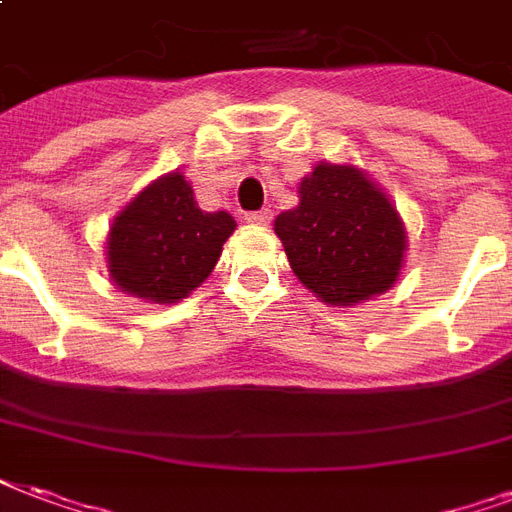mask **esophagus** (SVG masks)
Wrapping results in <instances>:
<instances>
[{
  "instance_id": "esophagus-1",
  "label": "esophagus",
  "mask_w": 512,
  "mask_h": 512,
  "mask_svg": "<svg viewBox=\"0 0 512 512\" xmlns=\"http://www.w3.org/2000/svg\"><path fill=\"white\" fill-rule=\"evenodd\" d=\"M245 221H248V224H270L272 221V213L270 210H256V213H245Z\"/></svg>"
}]
</instances>
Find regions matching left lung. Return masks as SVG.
Masks as SVG:
<instances>
[{"label": "left lung", "instance_id": "1", "mask_svg": "<svg viewBox=\"0 0 512 512\" xmlns=\"http://www.w3.org/2000/svg\"><path fill=\"white\" fill-rule=\"evenodd\" d=\"M299 283L326 305L351 307L394 286L407 251L397 207L351 164L321 161L299 183V205L275 218Z\"/></svg>", "mask_w": 512, "mask_h": 512}]
</instances>
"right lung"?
<instances>
[{
	"label": "right lung",
	"mask_w": 512,
	"mask_h": 512,
	"mask_svg": "<svg viewBox=\"0 0 512 512\" xmlns=\"http://www.w3.org/2000/svg\"><path fill=\"white\" fill-rule=\"evenodd\" d=\"M234 226L224 210H199L183 172H167L115 215L107 234L110 278L132 297L172 305L205 283Z\"/></svg>",
	"instance_id": "1"
}]
</instances>
